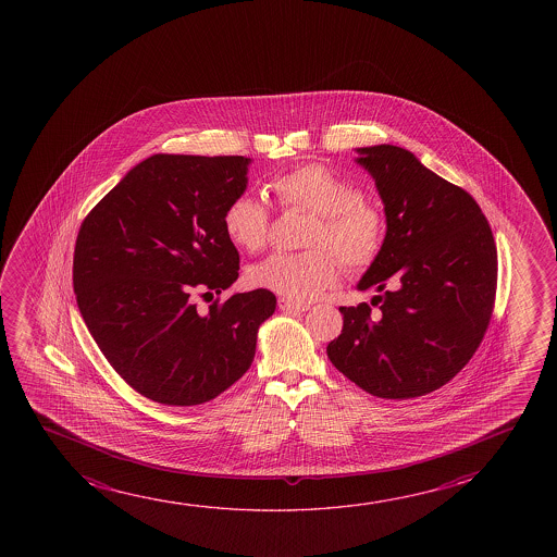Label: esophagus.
Listing matches in <instances>:
<instances>
[{
	"label": "esophagus",
	"mask_w": 557,
	"mask_h": 557,
	"mask_svg": "<svg viewBox=\"0 0 557 557\" xmlns=\"http://www.w3.org/2000/svg\"><path fill=\"white\" fill-rule=\"evenodd\" d=\"M277 306H280V310L287 313H300L306 312L310 306L302 305V302H295V300H289V298H280L277 300Z\"/></svg>",
	"instance_id": "esophagus-1"
}]
</instances>
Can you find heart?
<instances>
[{
  "label": "heart",
  "instance_id": "1",
  "mask_svg": "<svg viewBox=\"0 0 557 557\" xmlns=\"http://www.w3.org/2000/svg\"><path fill=\"white\" fill-rule=\"evenodd\" d=\"M283 207L318 214L306 252H274L249 270V282L290 300H310L341 280V258L359 272L381 255L386 222L376 207L361 199L356 184L321 165H305L272 183ZM230 242L257 252L270 234V211L260 199L242 194L230 201L222 216ZM339 258L336 260L334 255Z\"/></svg>",
  "mask_w": 557,
  "mask_h": 557
}]
</instances>
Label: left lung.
<instances>
[{"mask_svg":"<svg viewBox=\"0 0 557 557\" xmlns=\"http://www.w3.org/2000/svg\"><path fill=\"white\" fill-rule=\"evenodd\" d=\"M384 214L382 251L358 289L371 306H341L343 333L327 356L359 388L386 399L424 396L455 376L487 331L496 245L468 191L392 145L356 148Z\"/></svg>","mask_w":557,"mask_h":557,"instance_id":"1","label":"left lung"}]
</instances>
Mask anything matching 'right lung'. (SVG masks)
<instances>
[{"label":"right lung","mask_w":557,"mask_h":557,"mask_svg":"<svg viewBox=\"0 0 557 557\" xmlns=\"http://www.w3.org/2000/svg\"><path fill=\"white\" fill-rule=\"evenodd\" d=\"M251 158L153 153L91 213L74 251V290L95 343L138 394L163 405L206 404L251 367L274 293H234L199 315L191 287L219 295L239 255L222 216L247 190Z\"/></svg>","instance_id":"add662e5"}]
</instances>
